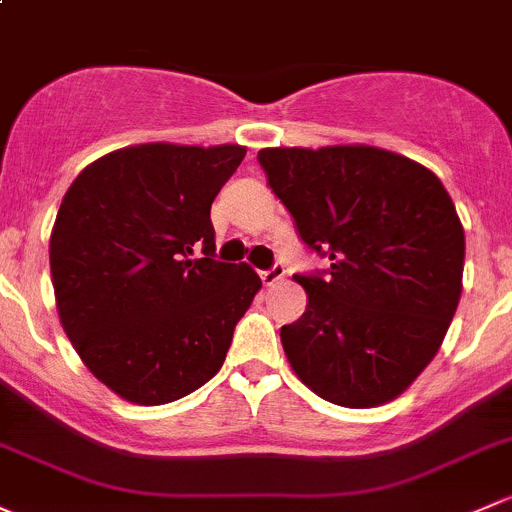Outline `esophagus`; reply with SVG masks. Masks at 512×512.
<instances>
[{
    "label": "esophagus",
    "instance_id": "1",
    "mask_svg": "<svg viewBox=\"0 0 512 512\" xmlns=\"http://www.w3.org/2000/svg\"><path fill=\"white\" fill-rule=\"evenodd\" d=\"M284 274H287L284 265H274V267H270V270L260 272V277H262V284H265V287H274V284L282 282Z\"/></svg>",
    "mask_w": 512,
    "mask_h": 512
}]
</instances>
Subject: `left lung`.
<instances>
[{
	"label": "left lung",
	"mask_w": 512,
	"mask_h": 512,
	"mask_svg": "<svg viewBox=\"0 0 512 512\" xmlns=\"http://www.w3.org/2000/svg\"><path fill=\"white\" fill-rule=\"evenodd\" d=\"M301 240L331 260L297 274L306 311L282 326L297 378L324 400L378 407L437 355L464 277V225L437 174L368 144L257 154Z\"/></svg>",
	"instance_id": "left-lung-1"
}]
</instances>
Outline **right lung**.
Listing matches in <instances>:
<instances>
[{
	"label": "right lung",
	"instance_id": "obj_1",
	"mask_svg": "<svg viewBox=\"0 0 512 512\" xmlns=\"http://www.w3.org/2000/svg\"><path fill=\"white\" fill-rule=\"evenodd\" d=\"M245 152L134 144L85 166L63 196L48 245L58 319L122 400L166 405L208 383L262 289L245 262L213 260V198Z\"/></svg>",
	"mask_w": 512,
	"mask_h": 512
}]
</instances>
